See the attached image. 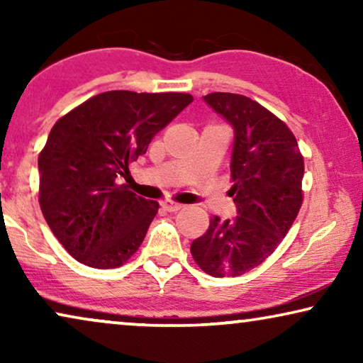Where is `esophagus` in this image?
I'll return each mask as SVG.
<instances>
[{"label": "esophagus", "instance_id": "obj_1", "mask_svg": "<svg viewBox=\"0 0 363 363\" xmlns=\"http://www.w3.org/2000/svg\"><path fill=\"white\" fill-rule=\"evenodd\" d=\"M162 208L165 211H170V213H177V211H180L182 208H183V205L182 203H177V201H170V200H167V201H162Z\"/></svg>", "mask_w": 363, "mask_h": 363}]
</instances>
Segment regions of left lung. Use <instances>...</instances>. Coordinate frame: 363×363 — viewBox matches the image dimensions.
Here are the masks:
<instances>
[{"instance_id":"1","label":"left lung","mask_w":363,"mask_h":363,"mask_svg":"<svg viewBox=\"0 0 363 363\" xmlns=\"http://www.w3.org/2000/svg\"><path fill=\"white\" fill-rule=\"evenodd\" d=\"M203 99L235 128L230 195L238 216H213L190 251L206 274L236 277L264 262L291 230L304 198V157L291 128L252 99L230 92Z\"/></svg>"}]
</instances>
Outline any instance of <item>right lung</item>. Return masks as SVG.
<instances>
[{
	"instance_id": "add662e5",
	"label": "right lung",
	"mask_w": 363,
	"mask_h": 363,
	"mask_svg": "<svg viewBox=\"0 0 363 363\" xmlns=\"http://www.w3.org/2000/svg\"><path fill=\"white\" fill-rule=\"evenodd\" d=\"M193 102L190 94H97L54 123L39 153V205L69 255L96 269L140 247L158 203L121 183L128 163Z\"/></svg>"
}]
</instances>
